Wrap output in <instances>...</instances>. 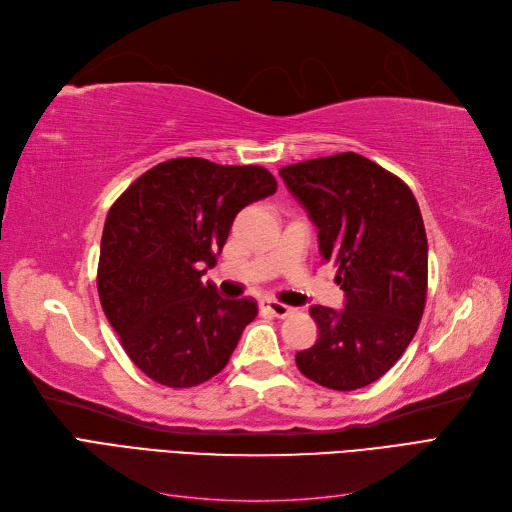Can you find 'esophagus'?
Returning a JSON list of instances; mask_svg holds the SVG:
<instances>
[{
  "instance_id": "esophagus-1",
  "label": "esophagus",
  "mask_w": 512,
  "mask_h": 512,
  "mask_svg": "<svg viewBox=\"0 0 512 512\" xmlns=\"http://www.w3.org/2000/svg\"><path fill=\"white\" fill-rule=\"evenodd\" d=\"M260 307L265 309L267 314L275 316V318H286L288 314H292V307H288V305H284V303H280V301H271V299L260 301Z\"/></svg>"
}]
</instances>
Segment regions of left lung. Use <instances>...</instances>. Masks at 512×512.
<instances>
[{"label": "left lung", "instance_id": "left-lung-1", "mask_svg": "<svg viewBox=\"0 0 512 512\" xmlns=\"http://www.w3.org/2000/svg\"><path fill=\"white\" fill-rule=\"evenodd\" d=\"M292 196L318 228L324 262L346 307L314 305L318 339L297 352L309 380L356 391L384 376L404 354L427 299V235L408 185L359 153H337L280 168Z\"/></svg>", "mask_w": 512, "mask_h": 512}]
</instances>
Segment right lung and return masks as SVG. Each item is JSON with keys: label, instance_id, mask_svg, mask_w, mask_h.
I'll return each instance as SVG.
<instances>
[{"label": "right lung", "instance_id": "1", "mask_svg": "<svg viewBox=\"0 0 512 512\" xmlns=\"http://www.w3.org/2000/svg\"><path fill=\"white\" fill-rule=\"evenodd\" d=\"M275 190L262 166L175 158L113 203L100 243V303L123 350L153 382L188 389L226 367L258 305L222 299L203 275L237 213Z\"/></svg>", "mask_w": 512, "mask_h": 512}]
</instances>
